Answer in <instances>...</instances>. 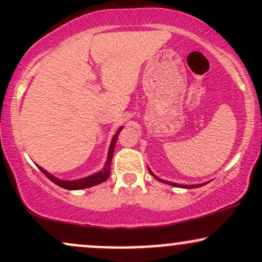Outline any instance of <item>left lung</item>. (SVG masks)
Listing matches in <instances>:
<instances>
[{"label":"left lung","mask_w":262,"mask_h":262,"mask_svg":"<svg viewBox=\"0 0 262 262\" xmlns=\"http://www.w3.org/2000/svg\"><path fill=\"white\" fill-rule=\"evenodd\" d=\"M123 129V127H121L117 130V133L114 134V137L112 138V141H111V145H110V150H108V156H107V161L106 165H104L103 170L98 171L97 173H93L91 176H87L83 177V179L80 180H74V181H64V180H60L56 179L55 176H53L52 173H49L48 171H45L44 169H41L40 166H38V169L44 173L50 181L55 183V185L60 186V187L65 188V189H82V188H87V187H92V186L96 185H100L101 182H104L110 176V167H111V161H112V156L114 152V146H116V141L117 138H118V134L121 133V130Z\"/></svg>","instance_id":"1"}]
</instances>
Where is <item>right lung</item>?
<instances>
[{"label":"right lung","instance_id":"obj_1","mask_svg":"<svg viewBox=\"0 0 262 262\" xmlns=\"http://www.w3.org/2000/svg\"><path fill=\"white\" fill-rule=\"evenodd\" d=\"M151 175H154V173H151ZM160 181H161V180H160ZM203 185H206V183H203ZM203 185H192V186H189V187H188V186H181V185H176V183H173V186H176V187H181V188H194V187H196V186H197V187H201V186H203Z\"/></svg>","mask_w":262,"mask_h":262}]
</instances>
